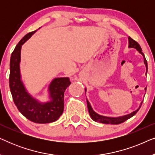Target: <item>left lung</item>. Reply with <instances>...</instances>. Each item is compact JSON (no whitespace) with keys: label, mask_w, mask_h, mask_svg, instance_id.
I'll list each match as a JSON object with an SVG mask.
<instances>
[{"label":"left lung","mask_w":155,"mask_h":155,"mask_svg":"<svg viewBox=\"0 0 155 155\" xmlns=\"http://www.w3.org/2000/svg\"><path fill=\"white\" fill-rule=\"evenodd\" d=\"M128 43H129V46H128L129 48H135V49H136L137 51H139L140 54H141L142 55H143V56L144 58V63L145 64L146 70H147V60H146L145 55H144L143 53L142 52V48L140 47V44L137 43V41H135V40H133L132 38H130V37H128ZM147 72H146V74H147ZM145 90H146V88L145 89ZM85 92H86V89H85ZM142 103H143V102H141V104L140 105L138 109H137V110H135V111H133L132 113L127 114V115H125V116H119V117H107V116H104L99 115V114H97L96 112L94 111V110L92 109V107H91L90 102H89V101L87 100V108H88L89 114H90V115L91 116V118H92V119L93 120H94V121H96V122L101 123V124H122V123L126 121V120H128L130 118L133 117V116H134L135 114L139 111L140 108L141 107Z\"/></svg>","instance_id":"left-lung-1"}]
</instances>
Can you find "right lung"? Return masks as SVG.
I'll use <instances>...</instances> for the list:
<instances>
[{"label":"right lung","mask_w":155,"mask_h":155,"mask_svg":"<svg viewBox=\"0 0 155 155\" xmlns=\"http://www.w3.org/2000/svg\"><path fill=\"white\" fill-rule=\"evenodd\" d=\"M36 31L37 30L27 34L12 53L10 61L9 85L15 104L23 116L37 124H48L56 121L62 115L64 109V92L71 82L68 78H54L48 87L51 100L47 102H40L27 92L21 80V48Z\"/></svg>","instance_id":"obj_1"}]
</instances>
